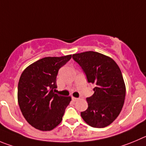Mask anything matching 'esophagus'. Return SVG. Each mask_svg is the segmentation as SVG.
Returning <instances> with one entry per match:
<instances>
[{
    "label": "esophagus",
    "mask_w": 146,
    "mask_h": 146,
    "mask_svg": "<svg viewBox=\"0 0 146 146\" xmlns=\"http://www.w3.org/2000/svg\"><path fill=\"white\" fill-rule=\"evenodd\" d=\"M72 100L73 101V102H76V101L78 100V98H76V97H72Z\"/></svg>",
    "instance_id": "1"
}]
</instances>
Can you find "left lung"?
I'll return each mask as SVG.
<instances>
[{
  "label": "left lung",
  "mask_w": 146,
  "mask_h": 146,
  "mask_svg": "<svg viewBox=\"0 0 146 146\" xmlns=\"http://www.w3.org/2000/svg\"><path fill=\"white\" fill-rule=\"evenodd\" d=\"M73 59L81 67L88 82L95 85L81 117L94 127L108 126L117 117L125 102L126 90L119 66L110 57L93 51L74 54Z\"/></svg>",
  "instance_id": "1"
}]
</instances>
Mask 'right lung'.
Here are the masks:
<instances>
[{"label": "right lung", "mask_w": 146, "mask_h": 146, "mask_svg": "<svg viewBox=\"0 0 146 146\" xmlns=\"http://www.w3.org/2000/svg\"><path fill=\"white\" fill-rule=\"evenodd\" d=\"M71 54L47 57L28 66L18 84V102L23 116L30 125L42 131L54 129L61 122L71 98L54 93L56 78Z\"/></svg>", "instance_id": "add662e5"}]
</instances>
